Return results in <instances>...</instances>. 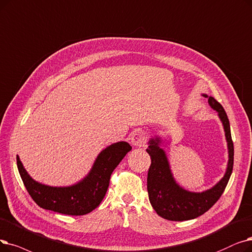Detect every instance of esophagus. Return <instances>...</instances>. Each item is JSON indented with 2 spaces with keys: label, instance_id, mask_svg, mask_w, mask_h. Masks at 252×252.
<instances>
[{
  "label": "esophagus",
  "instance_id": "34e87169",
  "mask_svg": "<svg viewBox=\"0 0 252 252\" xmlns=\"http://www.w3.org/2000/svg\"><path fill=\"white\" fill-rule=\"evenodd\" d=\"M129 139H130V143H132L134 146H138V147L143 146L146 142V136L144 132H142L140 129L133 132Z\"/></svg>",
  "mask_w": 252,
  "mask_h": 252
}]
</instances>
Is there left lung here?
<instances>
[{
    "instance_id": "left-lung-1",
    "label": "left lung",
    "mask_w": 252,
    "mask_h": 252,
    "mask_svg": "<svg viewBox=\"0 0 252 252\" xmlns=\"http://www.w3.org/2000/svg\"><path fill=\"white\" fill-rule=\"evenodd\" d=\"M208 103L218 112L228 148V162L223 178L215 187L203 192L185 190L174 180L166 153L159 147V138L151 139L146 149L151 158L147 175V190L149 201L156 212L162 218L173 221L193 220L207 212L220 200L231 177L234 166V143L229 122L223 107L213 96H208Z\"/></svg>"
}]
</instances>
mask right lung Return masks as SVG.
Here are the masks:
<instances>
[{
    "instance_id": "add662e5",
    "label": "right lung",
    "mask_w": 252,
    "mask_h": 252,
    "mask_svg": "<svg viewBox=\"0 0 252 252\" xmlns=\"http://www.w3.org/2000/svg\"><path fill=\"white\" fill-rule=\"evenodd\" d=\"M132 149L127 142H117L105 148L97 156L87 176L72 187L53 188L41 184L28 174L16 157L17 168L25 187L43 209L65 215H84L100 205L107 192L111 174L126 153Z\"/></svg>"
}]
</instances>
